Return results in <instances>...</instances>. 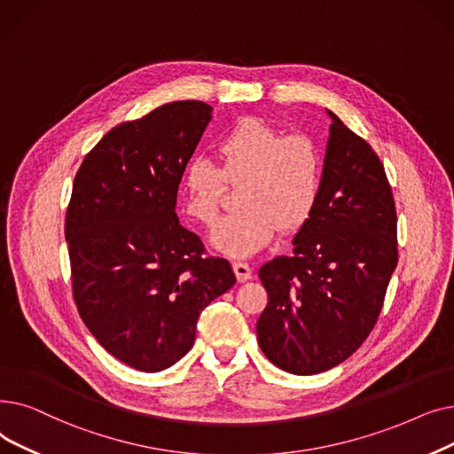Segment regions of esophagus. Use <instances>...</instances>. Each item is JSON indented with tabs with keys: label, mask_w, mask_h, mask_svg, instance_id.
I'll return each mask as SVG.
<instances>
[{
	"label": "esophagus",
	"mask_w": 454,
	"mask_h": 454,
	"mask_svg": "<svg viewBox=\"0 0 454 454\" xmlns=\"http://www.w3.org/2000/svg\"><path fill=\"white\" fill-rule=\"evenodd\" d=\"M232 270H234V275H236V278L240 280V283H246V280L251 278V268H249L247 262L236 261V262H232Z\"/></svg>",
	"instance_id": "obj_1"
}]
</instances>
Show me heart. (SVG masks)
I'll list each match as a JSON object with an SVG mask.
<instances>
[{
  "instance_id": "b5f03b06",
  "label": "heart",
  "mask_w": 454,
  "mask_h": 454,
  "mask_svg": "<svg viewBox=\"0 0 454 454\" xmlns=\"http://www.w3.org/2000/svg\"><path fill=\"white\" fill-rule=\"evenodd\" d=\"M220 168L193 157L183 174L184 212L208 225L220 210L225 181L239 184L244 205L214 223L210 244L247 256L271 242L278 225L297 231L314 214L323 190V151L309 135H283L261 118H244L215 144Z\"/></svg>"
}]
</instances>
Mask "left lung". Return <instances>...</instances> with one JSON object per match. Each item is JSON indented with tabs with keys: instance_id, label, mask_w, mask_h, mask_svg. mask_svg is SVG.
Instances as JSON below:
<instances>
[{
	"instance_id": "obj_1",
	"label": "left lung",
	"mask_w": 454,
	"mask_h": 454,
	"mask_svg": "<svg viewBox=\"0 0 454 454\" xmlns=\"http://www.w3.org/2000/svg\"><path fill=\"white\" fill-rule=\"evenodd\" d=\"M333 118L323 190L288 256L258 270L268 305L256 321L262 353L295 375L349 358L379 319L397 266L392 186L373 147Z\"/></svg>"
}]
</instances>
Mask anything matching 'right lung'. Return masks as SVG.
<instances>
[{
	"mask_svg": "<svg viewBox=\"0 0 454 454\" xmlns=\"http://www.w3.org/2000/svg\"><path fill=\"white\" fill-rule=\"evenodd\" d=\"M174 101L111 129L74 179L64 236L79 316L120 362L155 373L183 358L200 314L234 273L179 223L177 190L210 121Z\"/></svg>",
	"mask_w": 454,
	"mask_h": 454,
	"instance_id": "obj_1",
	"label": "right lung"
}]
</instances>
